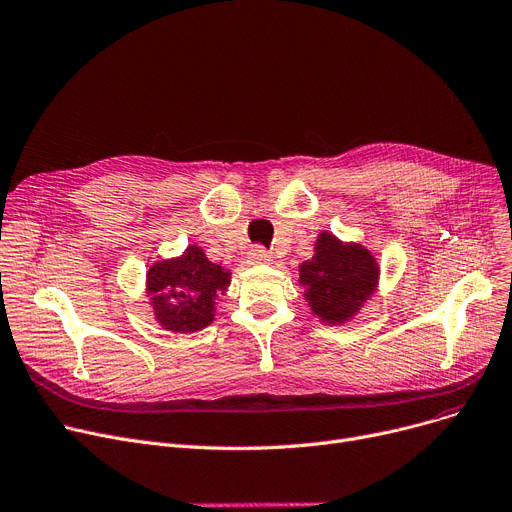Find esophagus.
<instances>
[{
  "label": "esophagus",
  "mask_w": 512,
  "mask_h": 512,
  "mask_svg": "<svg viewBox=\"0 0 512 512\" xmlns=\"http://www.w3.org/2000/svg\"><path fill=\"white\" fill-rule=\"evenodd\" d=\"M248 262L250 264H268L270 262V252L264 250L262 246H254L248 254Z\"/></svg>",
  "instance_id": "esophagus-1"
}]
</instances>
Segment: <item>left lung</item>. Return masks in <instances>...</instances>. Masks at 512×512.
Returning <instances> with one entry per match:
<instances>
[{"label": "left lung", "mask_w": 512, "mask_h": 512, "mask_svg": "<svg viewBox=\"0 0 512 512\" xmlns=\"http://www.w3.org/2000/svg\"><path fill=\"white\" fill-rule=\"evenodd\" d=\"M299 287L308 308L322 324L349 322L378 291L380 264L359 242H343L335 233L320 231L314 256L299 264Z\"/></svg>", "instance_id": "left-lung-1"}]
</instances>
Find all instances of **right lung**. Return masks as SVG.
Here are the masks:
<instances>
[{"label": "right lung", "mask_w": 512, "mask_h": 512, "mask_svg": "<svg viewBox=\"0 0 512 512\" xmlns=\"http://www.w3.org/2000/svg\"><path fill=\"white\" fill-rule=\"evenodd\" d=\"M229 283L231 270L210 262L200 246L190 244L179 256L148 266L144 295L161 328L186 335L215 320Z\"/></svg>", "instance_id": "obj_1"}]
</instances>
